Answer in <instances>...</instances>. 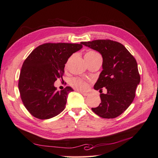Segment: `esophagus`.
I'll return each instance as SVG.
<instances>
[{
    "label": "esophagus",
    "instance_id": "esophagus-1",
    "mask_svg": "<svg viewBox=\"0 0 158 158\" xmlns=\"http://www.w3.org/2000/svg\"><path fill=\"white\" fill-rule=\"evenodd\" d=\"M80 93L82 94L83 95H84V96H87V95H88V93H84V92H80Z\"/></svg>",
    "mask_w": 158,
    "mask_h": 158
}]
</instances>
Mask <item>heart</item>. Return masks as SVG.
Masks as SVG:
<instances>
[{"mask_svg": "<svg viewBox=\"0 0 158 158\" xmlns=\"http://www.w3.org/2000/svg\"><path fill=\"white\" fill-rule=\"evenodd\" d=\"M100 55L98 53V52H95L94 51H88L84 55V58L87 62L89 61L90 60H92L94 59H95V57L97 56H99ZM66 63V67L67 66L68 63ZM70 84L73 87H74V88L77 89L78 90H80V91H85L88 89L89 87V84L87 82H85V81L82 80V79H80V78H74L71 80L70 82Z\"/></svg>", "mask_w": 158, "mask_h": 158, "instance_id": "1", "label": "heart"}]
</instances>
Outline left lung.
Wrapping results in <instances>:
<instances>
[{
  "mask_svg": "<svg viewBox=\"0 0 158 158\" xmlns=\"http://www.w3.org/2000/svg\"><path fill=\"white\" fill-rule=\"evenodd\" d=\"M82 45L98 51L103 57V70L94 85L99 90L102 103L92 108L98 116L113 118L121 114L135 98L140 76L136 60L121 44L110 40L82 42ZM106 87L107 94H102Z\"/></svg>",
  "mask_w": 158,
  "mask_h": 158,
  "instance_id": "obj_1",
  "label": "left lung"
}]
</instances>
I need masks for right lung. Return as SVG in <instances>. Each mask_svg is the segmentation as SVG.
<instances>
[{
	"label": "right lung",
	"instance_id": "1",
	"mask_svg": "<svg viewBox=\"0 0 158 158\" xmlns=\"http://www.w3.org/2000/svg\"><path fill=\"white\" fill-rule=\"evenodd\" d=\"M82 48V44L48 43L36 47L27 57L20 71L18 88L31 115L49 119L64 109L68 94L73 89L66 86L59 92L54 83L58 78L63 80L69 58Z\"/></svg>",
	"mask_w": 158,
	"mask_h": 158
}]
</instances>
